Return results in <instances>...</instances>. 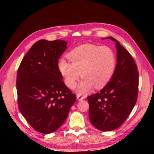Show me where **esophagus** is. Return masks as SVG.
I'll use <instances>...</instances> for the list:
<instances>
[{
    "label": "esophagus",
    "instance_id": "obj_1",
    "mask_svg": "<svg viewBox=\"0 0 154 154\" xmlns=\"http://www.w3.org/2000/svg\"><path fill=\"white\" fill-rule=\"evenodd\" d=\"M77 99H78V100H82L85 99V97L84 96H81L79 94H77Z\"/></svg>",
    "mask_w": 154,
    "mask_h": 154
}]
</instances>
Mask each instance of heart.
I'll return each instance as SVG.
<instances>
[{
	"label": "heart",
	"mask_w": 154,
	"mask_h": 154,
	"mask_svg": "<svg viewBox=\"0 0 154 154\" xmlns=\"http://www.w3.org/2000/svg\"><path fill=\"white\" fill-rule=\"evenodd\" d=\"M67 56L72 63L62 58L58 67L65 83L70 88L76 85L80 73L83 79L77 87L80 94L90 92L94 86L97 88L104 87L115 70L116 55L107 46L85 44L74 48Z\"/></svg>",
	"instance_id": "heart-1"
}]
</instances>
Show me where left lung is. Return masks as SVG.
<instances>
[{
    "label": "left lung",
    "mask_w": 154,
    "mask_h": 154,
    "mask_svg": "<svg viewBox=\"0 0 154 154\" xmlns=\"http://www.w3.org/2000/svg\"><path fill=\"white\" fill-rule=\"evenodd\" d=\"M117 65L112 77L98 93L87 97L88 117L99 131H111L119 128L130 115L137 102L139 72L132 57L116 39Z\"/></svg>",
    "instance_id": "obj_1"
}]
</instances>
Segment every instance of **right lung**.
Listing matches in <instances>:
<instances>
[{
  "instance_id": "obj_1",
  "label": "right lung",
  "mask_w": 154,
  "mask_h": 154,
  "mask_svg": "<svg viewBox=\"0 0 154 154\" xmlns=\"http://www.w3.org/2000/svg\"><path fill=\"white\" fill-rule=\"evenodd\" d=\"M67 44L62 40H38L23 57L17 70L19 109L27 122L42 134L58 129L76 101L58 67Z\"/></svg>"
}]
</instances>
